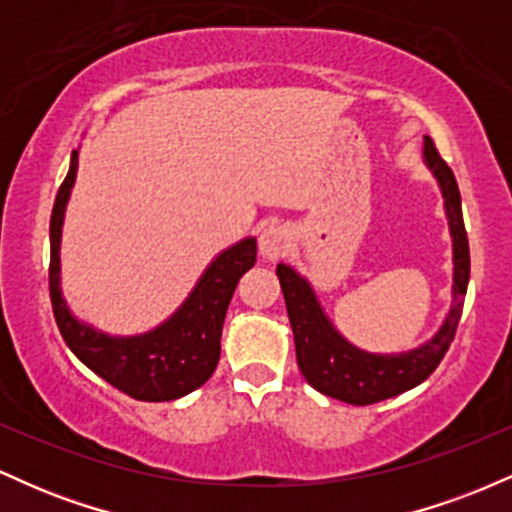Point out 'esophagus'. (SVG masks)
<instances>
[{
  "label": "esophagus",
  "mask_w": 512,
  "mask_h": 512,
  "mask_svg": "<svg viewBox=\"0 0 512 512\" xmlns=\"http://www.w3.org/2000/svg\"><path fill=\"white\" fill-rule=\"evenodd\" d=\"M293 243L291 238V231L286 226H267L262 231L260 236V252L262 257H267V260H279V257H284L286 252H289Z\"/></svg>",
  "instance_id": "esophagus-1"
}]
</instances>
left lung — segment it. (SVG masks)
I'll list each match as a JSON object with an SVG mask.
<instances>
[{"mask_svg": "<svg viewBox=\"0 0 512 512\" xmlns=\"http://www.w3.org/2000/svg\"><path fill=\"white\" fill-rule=\"evenodd\" d=\"M424 158L443 190L445 214H448L452 236V262H455L452 308L431 342L395 356L368 354V351L356 349L334 330L332 322L322 313L308 281L286 264L276 267V276H279L281 291H284L286 313L291 320L293 342H296L298 368L317 392L342 399L346 404H356V407L383 402V399L397 397L424 383L443 361L445 351L450 349L462 315L469 284V240L462 221L460 190H457L455 175L448 163L440 158L431 137H426Z\"/></svg>", "mask_w": 512, "mask_h": 512, "instance_id": "obj_1", "label": "left lung"}]
</instances>
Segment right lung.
Returning a JSON list of instances; mask_svg holds the SVG:
<instances>
[{
  "label": "right lung",
  "instance_id": "right-lung-1",
  "mask_svg": "<svg viewBox=\"0 0 512 512\" xmlns=\"http://www.w3.org/2000/svg\"><path fill=\"white\" fill-rule=\"evenodd\" d=\"M76 156L79 154L72 151V166L50 216V301L57 327L76 358L125 395L139 402L178 399L207 383L216 370L228 303L240 276L257 260L255 238H245L223 250L178 313L161 327L137 337H108L76 320L60 291V236L76 178Z\"/></svg>",
  "mask_w": 512,
  "mask_h": 512
}]
</instances>
